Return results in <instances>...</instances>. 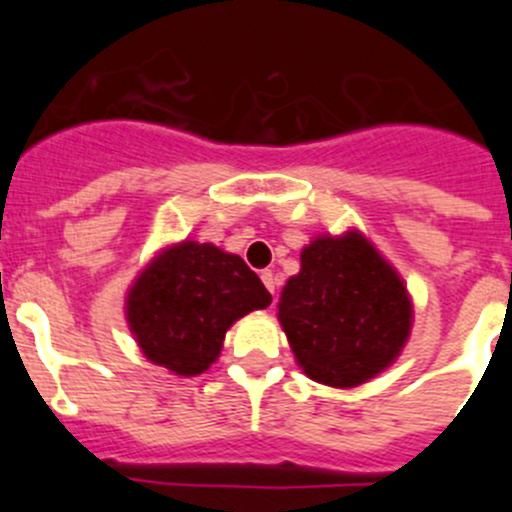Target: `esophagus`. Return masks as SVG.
<instances>
[{
    "instance_id": "34e87169",
    "label": "esophagus",
    "mask_w": 512,
    "mask_h": 512,
    "mask_svg": "<svg viewBox=\"0 0 512 512\" xmlns=\"http://www.w3.org/2000/svg\"><path fill=\"white\" fill-rule=\"evenodd\" d=\"M260 277H262V282H265V287L270 289L272 294H275V287L277 285H275V275H272V270H262Z\"/></svg>"
}]
</instances>
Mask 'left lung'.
Segmentation results:
<instances>
[{"mask_svg": "<svg viewBox=\"0 0 512 512\" xmlns=\"http://www.w3.org/2000/svg\"><path fill=\"white\" fill-rule=\"evenodd\" d=\"M277 319L299 369L334 389H354L399 359L414 302L396 267L359 230L317 235L282 287Z\"/></svg>", "mask_w": 512, "mask_h": 512, "instance_id": "left-lung-1", "label": "left lung"}]
</instances>
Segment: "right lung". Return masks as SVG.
<instances>
[{
  "mask_svg": "<svg viewBox=\"0 0 512 512\" xmlns=\"http://www.w3.org/2000/svg\"><path fill=\"white\" fill-rule=\"evenodd\" d=\"M270 302L240 255L183 240L163 247L128 287L126 322L151 364L198 376L218 361L227 329Z\"/></svg>",
  "mask_w": 512,
  "mask_h": 512,
  "instance_id": "1",
  "label": "right lung"
}]
</instances>
